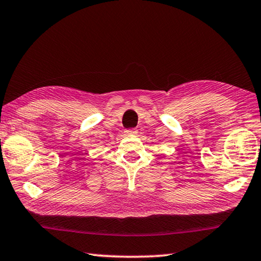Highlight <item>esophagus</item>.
I'll use <instances>...</instances> for the list:
<instances>
[{
	"instance_id": "esophagus-1",
	"label": "esophagus",
	"mask_w": 261,
	"mask_h": 261,
	"mask_svg": "<svg viewBox=\"0 0 261 261\" xmlns=\"http://www.w3.org/2000/svg\"><path fill=\"white\" fill-rule=\"evenodd\" d=\"M137 134H138V131L135 130V129L126 130V131H125V135H126V136H136Z\"/></svg>"
}]
</instances>
